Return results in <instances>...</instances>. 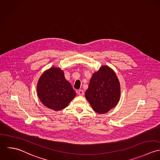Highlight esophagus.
I'll list each match as a JSON object with an SVG mask.
<instances>
[{"label":"esophagus","mask_w":160,"mask_h":160,"mask_svg":"<svg viewBox=\"0 0 160 160\" xmlns=\"http://www.w3.org/2000/svg\"><path fill=\"white\" fill-rule=\"evenodd\" d=\"M77 93L80 96H83L84 95V92L82 90H79L78 91H77Z\"/></svg>","instance_id":"1"}]
</instances>
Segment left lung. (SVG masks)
Masks as SVG:
<instances>
[{
	"instance_id": "8db88e82",
	"label": "left lung",
	"mask_w": 160,
	"mask_h": 160,
	"mask_svg": "<svg viewBox=\"0 0 160 160\" xmlns=\"http://www.w3.org/2000/svg\"><path fill=\"white\" fill-rule=\"evenodd\" d=\"M121 96V87L116 73L106 65L94 73L85 97L93 109L99 114L108 112L115 107Z\"/></svg>"
}]
</instances>
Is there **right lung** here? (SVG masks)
Masks as SVG:
<instances>
[{"label": "right lung", "mask_w": 160, "mask_h": 160, "mask_svg": "<svg viewBox=\"0 0 160 160\" xmlns=\"http://www.w3.org/2000/svg\"><path fill=\"white\" fill-rule=\"evenodd\" d=\"M37 93L44 106L54 111L65 108L76 96L71 84L65 80L64 72L57 67H52L41 75Z\"/></svg>", "instance_id": "1"}]
</instances>
